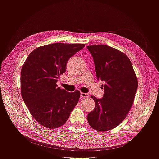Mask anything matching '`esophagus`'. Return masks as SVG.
I'll return each instance as SVG.
<instances>
[{"mask_svg": "<svg viewBox=\"0 0 159 159\" xmlns=\"http://www.w3.org/2000/svg\"><path fill=\"white\" fill-rule=\"evenodd\" d=\"M89 96L88 94L87 93H81V98H88Z\"/></svg>", "mask_w": 159, "mask_h": 159, "instance_id": "34e87169", "label": "esophagus"}]
</instances>
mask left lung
<instances>
[{
	"mask_svg": "<svg viewBox=\"0 0 159 159\" xmlns=\"http://www.w3.org/2000/svg\"><path fill=\"white\" fill-rule=\"evenodd\" d=\"M95 63L96 76L103 81L102 99L91 96L95 109L88 115L91 128L107 131L117 127L132 107L138 86L131 60L124 54L107 45L88 46Z\"/></svg>",
	"mask_w": 159,
	"mask_h": 159,
	"instance_id": "1",
	"label": "left lung"
}]
</instances>
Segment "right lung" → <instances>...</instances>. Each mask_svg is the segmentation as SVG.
<instances>
[{"label":"right lung","instance_id":"obj_1","mask_svg":"<svg viewBox=\"0 0 159 159\" xmlns=\"http://www.w3.org/2000/svg\"><path fill=\"white\" fill-rule=\"evenodd\" d=\"M84 46L64 43L40 46L24 63L22 98L32 116L41 125L49 129L62 126L78 103L80 91L70 93L57 87L56 83L59 76L66 71L68 60Z\"/></svg>","mask_w":159,"mask_h":159}]
</instances>
